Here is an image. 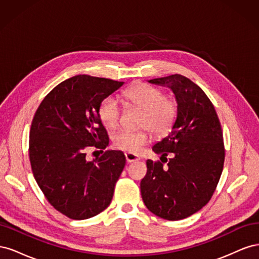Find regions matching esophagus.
Returning a JSON list of instances; mask_svg holds the SVG:
<instances>
[{
  "label": "esophagus",
  "mask_w": 259,
  "mask_h": 259,
  "mask_svg": "<svg viewBox=\"0 0 259 259\" xmlns=\"http://www.w3.org/2000/svg\"><path fill=\"white\" fill-rule=\"evenodd\" d=\"M125 159H126L127 163H132V162H136L138 161L140 158L136 154H133V153H125Z\"/></svg>",
  "instance_id": "34e87169"
}]
</instances>
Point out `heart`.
I'll return each mask as SVG.
<instances>
[{
  "label": "heart",
  "mask_w": 259,
  "mask_h": 259,
  "mask_svg": "<svg viewBox=\"0 0 259 259\" xmlns=\"http://www.w3.org/2000/svg\"><path fill=\"white\" fill-rule=\"evenodd\" d=\"M126 103L143 110L140 117V126L150 130L154 135H165L173 127L178 115L177 101L158 88L146 83H138L131 86L123 93ZM98 116L106 127L115 128L120 122L121 108L117 100L109 96L106 97L98 107ZM149 140L148 130L137 132L122 130L112 137L115 149L136 153Z\"/></svg>",
  "instance_id": "heart-1"
}]
</instances>
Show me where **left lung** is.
<instances>
[{
  "label": "left lung",
  "mask_w": 259,
  "mask_h": 259,
  "mask_svg": "<svg viewBox=\"0 0 259 259\" xmlns=\"http://www.w3.org/2000/svg\"><path fill=\"white\" fill-rule=\"evenodd\" d=\"M149 82L173 91L178 115L168 136L152 147L162 162L147 160L140 191L151 213L179 221L205 206L216 189L225 161L222 125L206 94L188 77L173 74Z\"/></svg>",
  "instance_id": "left-lung-1"
}]
</instances>
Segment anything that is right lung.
<instances>
[{
  "mask_svg": "<svg viewBox=\"0 0 259 259\" xmlns=\"http://www.w3.org/2000/svg\"><path fill=\"white\" fill-rule=\"evenodd\" d=\"M123 84L86 74L70 77L45 96L31 123L33 176L51 205L71 219L96 216L111 203L125 155L107 150L89 161L85 151L90 146L103 151L109 145L98 107Z\"/></svg>",
  "mask_w": 259,
  "mask_h": 259,
  "instance_id": "right-lung-1",
  "label": "right lung"
}]
</instances>
